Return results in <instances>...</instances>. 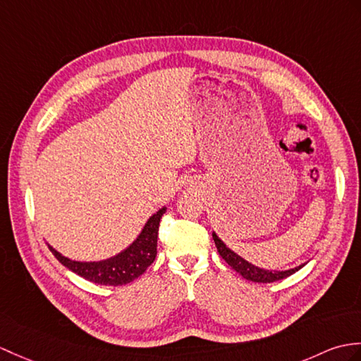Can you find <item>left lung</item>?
I'll return each instance as SVG.
<instances>
[{
	"label": "left lung",
	"mask_w": 361,
	"mask_h": 361,
	"mask_svg": "<svg viewBox=\"0 0 361 361\" xmlns=\"http://www.w3.org/2000/svg\"><path fill=\"white\" fill-rule=\"evenodd\" d=\"M212 238L215 241L216 250L221 255V258L228 263L233 271H237L243 279H246L249 281H255V283H272V281H279L286 279V276L295 274L297 271H300L306 263L300 264L297 267H292V269H286V271H272V269H264V267H258L252 263H249L247 259H245L243 257H240L238 254L233 252L232 249H229L228 246L224 245V241L216 235L215 232H212Z\"/></svg>",
	"instance_id": "left-lung-1"
}]
</instances>
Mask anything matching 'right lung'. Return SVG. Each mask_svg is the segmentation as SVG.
Listing matches in <instances>:
<instances>
[{"label":"right lung","mask_w":361,"mask_h":361,"mask_svg":"<svg viewBox=\"0 0 361 361\" xmlns=\"http://www.w3.org/2000/svg\"><path fill=\"white\" fill-rule=\"evenodd\" d=\"M164 212L166 206L158 209L155 214L149 216V220L142 226L138 237L128 247L106 259L77 262V259L64 257L50 245L47 246L58 262L66 266L69 271L82 276V279L92 283L104 284V286H123V284H128L138 279L154 263L157 257L158 226H160V220Z\"/></svg>","instance_id":"add662e5"}]
</instances>
